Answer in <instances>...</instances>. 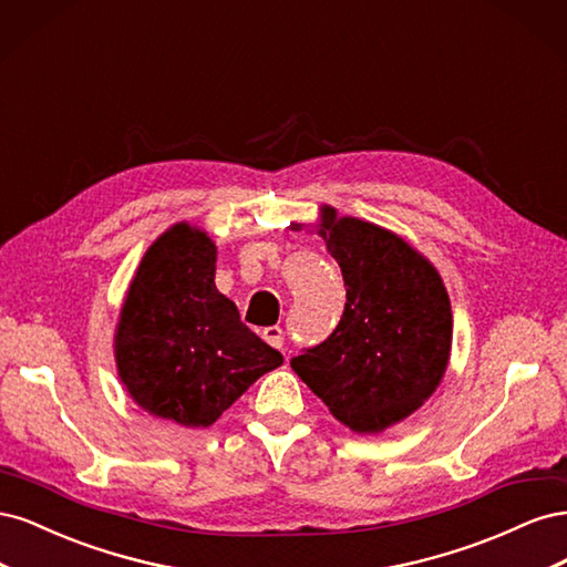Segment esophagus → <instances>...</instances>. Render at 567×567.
I'll use <instances>...</instances> for the list:
<instances>
[{"instance_id":"esophagus-1","label":"esophagus","mask_w":567,"mask_h":567,"mask_svg":"<svg viewBox=\"0 0 567 567\" xmlns=\"http://www.w3.org/2000/svg\"><path fill=\"white\" fill-rule=\"evenodd\" d=\"M262 338L269 342L271 348H284V331L279 329V326H267V329L262 331Z\"/></svg>"}]
</instances>
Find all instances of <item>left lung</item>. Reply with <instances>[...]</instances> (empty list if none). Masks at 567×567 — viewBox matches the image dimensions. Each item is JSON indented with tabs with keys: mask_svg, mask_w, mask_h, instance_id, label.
Listing matches in <instances>:
<instances>
[{
	"mask_svg": "<svg viewBox=\"0 0 567 567\" xmlns=\"http://www.w3.org/2000/svg\"><path fill=\"white\" fill-rule=\"evenodd\" d=\"M319 236L346 281L333 333L290 359L331 414L381 433L431 398L452 352V305L437 269L404 238L323 205Z\"/></svg>",
	"mask_w": 567,
	"mask_h": 567,
	"instance_id": "obj_1",
	"label": "left lung"
}]
</instances>
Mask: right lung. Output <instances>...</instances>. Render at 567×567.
Returning a JSON list of instances; mask_svg holds the SVG:
<instances>
[{
	"label": "right lung",
	"mask_w": 567,
	"mask_h": 567,
	"mask_svg": "<svg viewBox=\"0 0 567 567\" xmlns=\"http://www.w3.org/2000/svg\"><path fill=\"white\" fill-rule=\"evenodd\" d=\"M213 238L179 221L142 257L115 329L120 381L148 414L208 427L284 364L215 286Z\"/></svg>",
	"instance_id": "right-lung-1"
}]
</instances>
